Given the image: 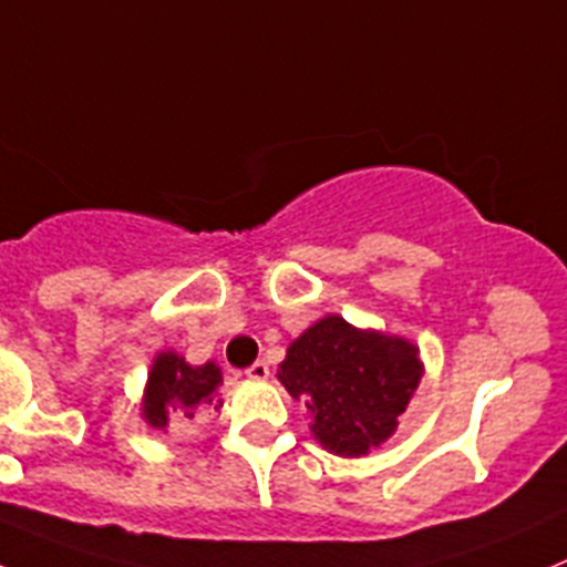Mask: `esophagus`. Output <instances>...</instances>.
<instances>
[{"instance_id":"esophagus-1","label":"esophagus","mask_w":567,"mask_h":567,"mask_svg":"<svg viewBox=\"0 0 567 567\" xmlns=\"http://www.w3.org/2000/svg\"><path fill=\"white\" fill-rule=\"evenodd\" d=\"M247 379L267 381L269 379V364H267V361H256V364H250V368H247Z\"/></svg>"}]
</instances>
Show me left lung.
Segmentation results:
<instances>
[{
  "instance_id": "left-lung-1",
  "label": "left lung",
  "mask_w": 567,
  "mask_h": 567,
  "mask_svg": "<svg viewBox=\"0 0 567 567\" xmlns=\"http://www.w3.org/2000/svg\"><path fill=\"white\" fill-rule=\"evenodd\" d=\"M423 379L420 348L398 333L326 315L287 348L278 381L309 412L311 434L344 460L368 456L398 431Z\"/></svg>"
}]
</instances>
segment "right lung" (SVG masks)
I'll use <instances>...</instances> for the list:
<instances>
[{
	"label": "right lung",
	"instance_id": "1",
	"mask_svg": "<svg viewBox=\"0 0 567 567\" xmlns=\"http://www.w3.org/2000/svg\"><path fill=\"white\" fill-rule=\"evenodd\" d=\"M219 384H223V370L217 361L188 364L175 350H161L155 353L147 384H144V423L164 431L169 423L194 420L199 409L217 412L223 406V401L217 398Z\"/></svg>",
	"mask_w": 567,
	"mask_h": 567
}]
</instances>
